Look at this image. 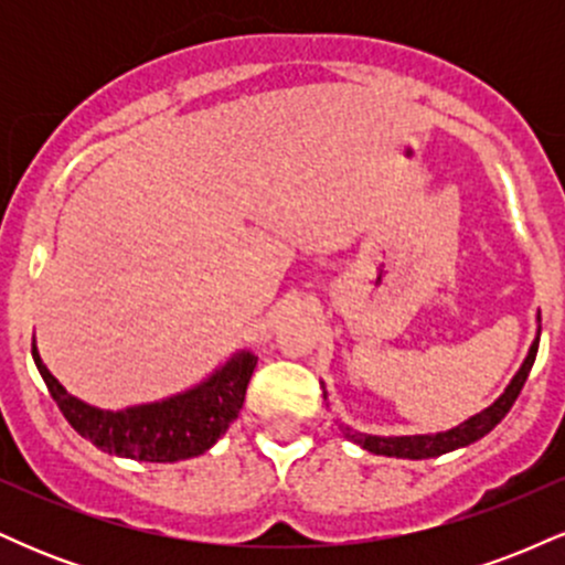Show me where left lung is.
Segmentation results:
<instances>
[{
    "label": "left lung",
    "instance_id": "1",
    "mask_svg": "<svg viewBox=\"0 0 565 565\" xmlns=\"http://www.w3.org/2000/svg\"><path fill=\"white\" fill-rule=\"evenodd\" d=\"M540 332H542V329H540ZM536 350H540V337H536L534 345H531L526 361H523V366L518 369V374H515V377H512V382L508 385V391L499 395V398L489 408H483L481 414L470 417L468 423L451 427V430L436 433V436L380 438V436H359V433H350L348 427H345L348 436L353 438V440H359V444L364 446L366 451L382 454V457H404V459L440 457V454L459 449V446H468V444H472V440L483 438L486 433H491L499 423H502L504 414L510 412L512 404H515V398H518V395H521L523 385H526L529 372H531V366H534V359H536ZM323 395H327V393H323Z\"/></svg>",
    "mask_w": 565,
    "mask_h": 565
}]
</instances>
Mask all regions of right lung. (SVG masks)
Here are the masks:
<instances>
[{
    "label": "right lung",
    "mask_w": 565,
    "mask_h": 565,
    "mask_svg": "<svg viewBox=\"0 0 565 565\" xmlns=\"http://www.w3.org/2000/svg\"><path fill=\"white\" fill-rule=\"evenodd\" d=\"M31 355L57 408L82 438L114 457L140 462H178L210 449L242 412L246 385L257 366L255 355L238 353L210 380L183 395L125 412H103L66 393L42 364L34 342Z\"/></svg>",
    "instance_id": "1"
}]
</instances>
